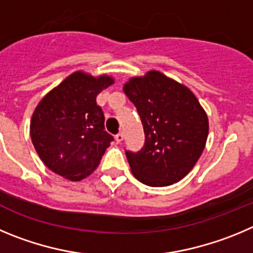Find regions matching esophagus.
<instances>
[{"label": "esophagus", "mask_w": 253, "mask_h": 253, "mask_svg": "<svg viewBox=\"0 0 253 253\" xmlns=\"http://www.w3.org/2000/svg\"><path fill=\"white\" fill-rule=\"evenodd\" d=\"M116 141H117L118 143L120 142H122V141H124V138H125V135H124V132H120V133H118V135H116Z\"/></svg>", "instance_id": "esophagus-1"}]
</instances>
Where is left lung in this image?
Returning a JSON list of instances; mask_svg holds the SVG:
<instances>
[{
    "instance_id": "obj_1",
    "label": "left lung",
    "mask_w": 253,
    "mask_h": 253,
    "mask_svg": "<svg viewBox=\"0 0 253 253\" xmlns=\"http://www.w3.org/2000/svg\"><path fill=\"white\" fill-rule=\"evenodd\" d=\"M124 92L137 108L145 131L142 149L126 152L132 174L149 186L177 183L194 168L206 147V111L186 85L159 70L129 78Z\"/></svg>"
}]
</instances>
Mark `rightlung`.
Masks as SVG:
<instances>
[{"label": "right lung", "mask_w": 253, "mask_h": 253, "mask_svg": "<svg viewBox=\"0 0 253 253\" xmlns=\"http://www.w3.org/2000/svg\"><path fill=\"white\" fill-rule=\"evenodd\" d=\"M115 83L111 76L72 73L39 102L30 121L33 145L42 163L70 181L89 176L113 137L95 98Z\"/></svg>", "instance_id": "obj_1"}]
</instances>
